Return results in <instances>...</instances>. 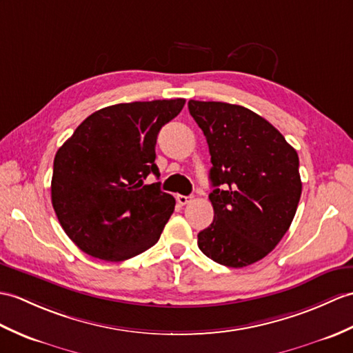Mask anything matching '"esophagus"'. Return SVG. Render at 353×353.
Returning <instances> with one entry per match:
<instances>
[{
    "label": "esophagus",
    "mask_w": 353,
    "mask_h": 353,
    "mask_svg": "<svg viewBox=\"0 0 353 353\" xmlns=\"http://www.w3.org/2000/svg\"><path fill=\"white\" fill-rule=\"evenodd\" d=\"M177 201L179 204H182V206H185V204H188L191 201V196H186V195H177Z\"/></svg>",
    "instance_id": "1"
}]
</instances>
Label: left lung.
<instances>
[{"mask_svg":"<svg viewBox=\"0 0 353 353\" xmlns=\"http://www.w3.org/2000/svg\"><path fill=\"white\" fill-rule=\"evenodd\" d=\"M210 153L214 223L199 248L219 265L266 257L289 230L302 192L296 150L268 120L241 105L188 102Z\"/></svg>","mask_w":353,"mask_h":353,"instance_id":"8db88e82","label":"left lung"}]
</instances>
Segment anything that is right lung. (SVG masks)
Masks as SVG:
<instances>
[{"instance_id":"right-lung-1","label":"right lung","mask_w":353,"mask_h":353,"mask_svg":"<svg viewBox=\"0 0 353 353\" xmlns=\"http://www.w3.org/2000/svg\"><path fill=\"white\" fill-rule=\"evenodd\" d=\"M185 99L117 103L88 116L54 158L51 199L63 230L79 250L123 261L159 241L174 210L159 182L144 185L161 128Z\"/></svg>"}]
</instances>
